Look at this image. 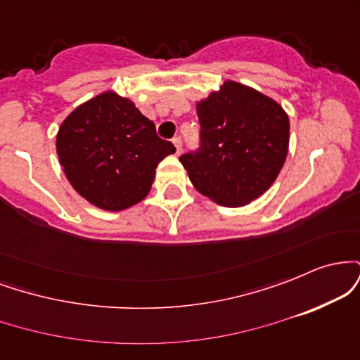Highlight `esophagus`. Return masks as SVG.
<instances>
[{
    "label": "esophagus",
    "mask_w": 360,
    "mask_h": 360,
    "mask_svg": "<svg viewBox=\"0 0 360 360\" xmlns=\"http://www.w3.org/2000/svg\"><path fill=\"white\" fill-rule=\"evenodd\" d=\"M172 143L176 147V154H181V150H183V140H181V137L172 139Z\"/></svg>",
    "instance_id": "1"
}]
</instances>
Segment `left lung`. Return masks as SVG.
I'll use <instances>...</instances> for the list:
<instances>
[{
	"label": "left lung",
	"mask_w": 360,
	"mask_h": 360,
	"mask_svg": "<svg viewBox=\"0 0 360 360\" xmlns=\"http://www.w3.org/2000/svg\"><path fill=\"white\" fill-rule=\"evenodd\" d=\"M200 147L179 157L194 188L223 206L266 193L288 155L289 120L271 98L225 81L196 105Z\"/></svg>",
	"instance_id": "left-lung-1"
}]
</instances>
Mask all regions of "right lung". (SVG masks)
<instances>
[{"label": "right lung", "mask_w": 360, "mask_h": 360, "mask_svg": "<svg viewBox=\"0 0 360 360\" xmlns=\"http://www.w3.org/2000/svg\"><path fill=\"white\" fill-rule=\"evenodd\" d=\"M176 147L117 93L98 94L62 122L57 155L72 188L101 210L120 212L150 191L155 167Z\"/></svg>", "instance_id": "right-lung-1"}]
</instances>
